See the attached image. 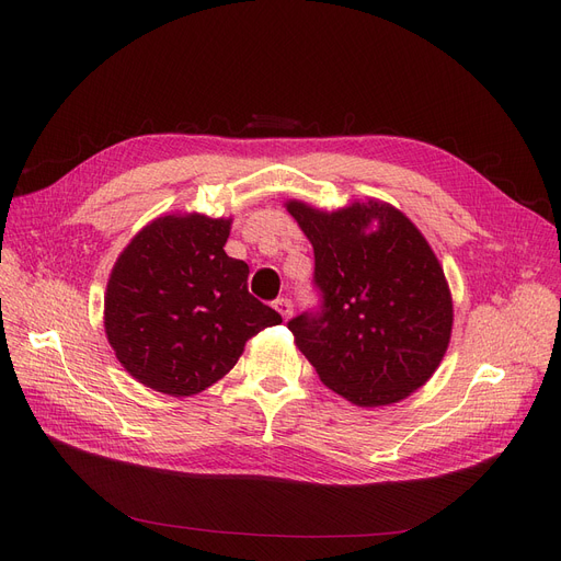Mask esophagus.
Returning a JSON list of instances; mask_svg holds the SVG:
<instances>
[{
  "instance_id": "obj_1",
  "label": "esophagus",
  "mask_w": 561,
  "mask_h": 561,
  "mask_svg": "<svg viewBox=\"0 0 561 561\" xmlns=\"http://www.w3.org/2000/svg\"><path fill=\"white\" fill-rule=\"evenodd\" d=\"M277 311H279V316L284 318V320H288L290 316H293V305H290V300L288 298H279V300H275V305H273Z\"/></svg>"
}]
</instances>
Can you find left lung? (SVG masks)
Segmentation results:
<instances>
[{
	"label": "left lung",
	"mask_w": 561,
	"mask_h": 561,
	"mask_svg": "<svg viewBox=\"0 0 561 561\" xmlns=\"http://www.w3.org/2000/svg\"><path fill=\"white\" fill-rule=\"evenodd\" d=\"M313 245L322 309L288 322L322 385L359 407H387L434 375L453 334V296L421 229L389 202L322 211L288 199Z\"/></svg>",
	"instance_id": "8db88e82"
}]
</instances>
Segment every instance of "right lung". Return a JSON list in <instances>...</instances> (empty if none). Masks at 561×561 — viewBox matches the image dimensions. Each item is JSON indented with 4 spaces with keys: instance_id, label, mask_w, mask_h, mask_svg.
<instances>
[{
    "instance_id": "right-lung-1",
    "label": "right lung",
    "mask_w": 561,
    "mask_h": 561,
    "mask_svg": "<svg viewBox=\"0 0 561 561\" xmlns=\"http://www.w3.org/2000/svg\"><path fill=\"white\" fill-rule=\"evenodd\" d=\"M231 218L170 214L145 225L115 259L104 332L142 387L186 398L222 379L245 343L282 316L248 290V263L225 252Z\"/></svg>"
}]
</instances>
